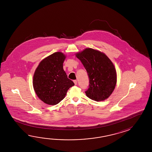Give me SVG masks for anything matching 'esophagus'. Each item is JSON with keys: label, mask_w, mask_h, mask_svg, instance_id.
<instances>
[{"label": "esophagus", "mask_w": 152, "mask_h": 152, "mask_svg": "<svg viewBox=\"0 0 152 152\" xmlns=\"http://www.w3.org/2000/svg\"><path fill=\"white\" fill-rule=\"evenodd\" d=\"M73 82H74V83H75V85H77V81L76 80H73Z\"/></svg>", "instance_id": "obj_1"}]
</instances>
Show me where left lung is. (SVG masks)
Listing matches in <instances>:
<instances>
[{
    "instance_id": "1",
    "label": "left lung",
    "mask_w": 152,
    "mask_h": 152,
    "mask_svg": "<svg viewBox=\"0 0 152 152\" xmlns=\"http://www.w3.org/2000/svg\"><path fill=\"white\" fill-rule=\"evenodd\" d=\"M86 69L89 77V87L85 94L96 102L107 99L113 92L117 83L116 68L113 62L103 52L85 48L75 54Z\"/></svg>"
}]
</instances>
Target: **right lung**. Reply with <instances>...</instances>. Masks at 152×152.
Segmentation results:
<instances>
[{
  "mask_svg": "<svg viewBox=\"0 0 152 152\" xmlns=\"http://www.w3.org/2000/svg\"><path fill=\"white\" fill-rule=\"evenodd\" d=\"M66 58L62 52H56L39 62L33 76L32 84L39 99L54 105L60 103L74 83L67 77L63 68Z\"/></svg>",
  "mask_w": 152,
  "mask_h": 152,
  "instance_id": "add662e5",
  "label": "right lung"
}]
</instances>
